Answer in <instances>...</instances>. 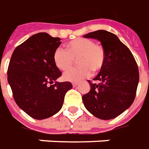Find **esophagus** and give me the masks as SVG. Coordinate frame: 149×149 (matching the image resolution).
Listing matches in <instances>:
<instances>
[{
	"instance_id": "34e87169",
	"label": "esophagus",
	"mask_w": 149,
	"mask_h": 149,
	"mask_svg": "<svg viewBox=\"0 0 149 149\" xmlns=\"http://www.w3.org/2000/svg\"><path fill=\"white\" fill-rule=\"evenodd\" d=\"M72 86H77L78 83H77V82H75V81H74V82H72Z\"/></svg>"
}]
</instances>
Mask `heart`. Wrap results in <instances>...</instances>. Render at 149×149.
<instances>
[{
    "mask_svg": "<svg viewBox=\"0 0 149 149\" xmlns=\"http://www.w3.org/2000/svg\"><path fill=\"white\" fill-rule=\"evenodd\" d=\"M75 58L81 65L65 72L63 78L67 81H77L89 77L91 70L97 72L101 69L105 61V49L91 39L77 38L66 44V49L58 47L54 51V63L62 71L70 68Z\"/></svg>",
    "mask_w": 149,
    "mask_h": 149,
    "instance_id": "obj_1",
    "label": "heart"
}]
</instances>
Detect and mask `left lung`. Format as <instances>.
I'll return each mask as SVG.
<instances>
[{
	"label": "left lung",
	"instance_id": "1",
	"mask_svg": "<svg viewBox=\"0 0 149 149\" xmlns=\"http://www.w3.org/2000/svg\"><path fill=\"white\" fill-rule=\"evenodd\" d=\"M98 39L105 52V61L99 74L88 81L91 90L82 96L86 109L101 120L114 119L130 106L139 81L138 65L129 48L116 34L97 30L84 35Z\"/></svg>",
	"mask_w": 149,
	"mask_h": 149
}]
</instances>
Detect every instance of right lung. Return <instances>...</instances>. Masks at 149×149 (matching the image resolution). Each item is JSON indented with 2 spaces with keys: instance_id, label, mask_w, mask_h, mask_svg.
I'll return each instance as SVG.
<instances>
[{
  "instance_id": "obj_1",
  "label": "right lung",
  "mask_w": 149,
  "mask_h": 149,
  "mask_svg": "<svg viewBox=\"0 0 149 149\" xmlns=\"http://www.w3.org/2000/svg\"><path fill=\"white\" fill-rule=\"evenodd\" d=\"M60 44V38L38 33L17 46L11 56L7 79L14 100L33 119L44 120L58 113L67 91L72 88L69 81H56L62 72L54 54Z\"/></svg>"
}]
</instances>
